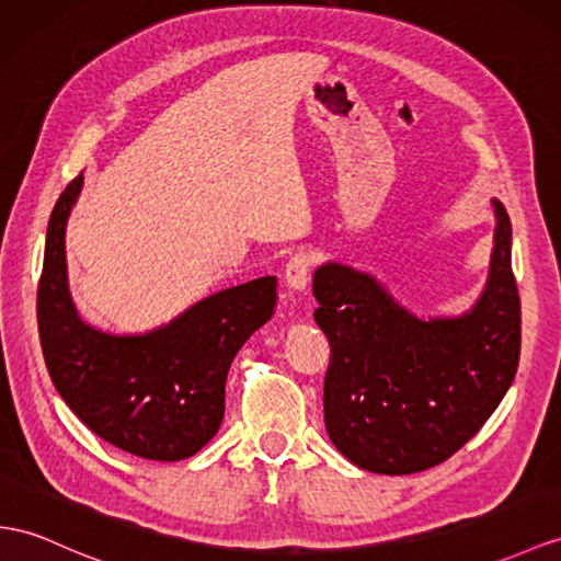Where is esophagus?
I'll list each match as a JSON object with an SVG mask.
<instances>
[{"label": "esophagus", "instance_id": "34e87169", "mask_svg": "<svg viewBox=\"0 0 561 561\" xmlns=\"http://www.w3.org/2000/svg\"><path fill=\"white\" fill-rule=\"evenodd\" d=\"M312 263H314V257L308 251L294 253L289 257V263H286V270H284L286 286H289V289H294V291H304L308 286V279H310Z\"/></svg>", "mask_w": 561, "mask_h": 561}]
</instances>
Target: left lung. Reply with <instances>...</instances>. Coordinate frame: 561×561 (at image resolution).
Returning <instances> with one entry per match:
<instances>
[{"label": "left lung", "instance_id": "obj_1", "mask_svg": "<svg viewBox=\"0 0 561 561\" xmlns=\"http://www.w3.org/2000/svg\"><path fill=\"white\" fill-rule=\"evenodd\" d=\"M493 206L491 275L462 318L417 320L375 277L346 265L314 272V322L332 348L324 424L353 465L391 477L436 467L477 434L512 386L522 304L510 215L500 201Z\"/></svg>", "mask_w": 561, "mask_h": 561}]
</instances>
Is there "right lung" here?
I'll list each match as a JSON object with an SVG mask.
<instances>
[{"mask_svg": "<svg viewBox=\"0 0 561 561\" xmlns=\"http://www.w3.org/2000/svg\"><path fill=\"white\" fill-rule=\"evenodd\" d=\"M82 172L56 201L37 286V324L49 377L84 426L144 459L198 453L225 417L234 355L277 304V277H261L198 300L168 327L113 336L84 324L66 279V220Z\"/></svg>", "mask_w": 561, "mask_h": 561, "instance_id": "obj_1", "label": "right lung"}]
</instances>
